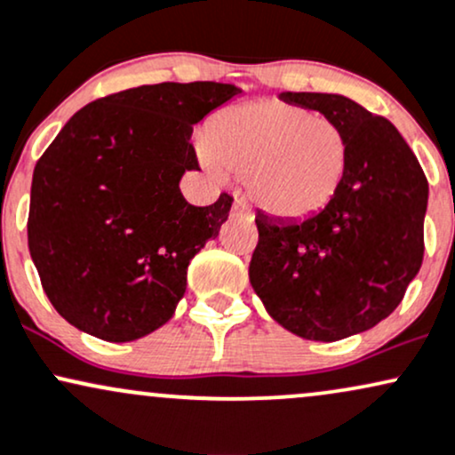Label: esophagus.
<instances>
[{
    "label": "esophagus",
    "instance_id": "34e87169",
    "mask_svg": "<svg viewBox=\"0 0 455 455\" xmlns=\"http://www.w3.org/2000/svg\"><path fill=\"white\" fill-rule=\"evenodd\" d=\"M232 215L236 219H244V221H253V212L249 211V206L243 200H236L232 206Z\"/></svg>",
    "mask_w": 455,
    "mask_h": 455
}]
</instances>
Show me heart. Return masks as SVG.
Masks as SVG:
<instances>
[{
    "instance_id": "1",
    "label": "heart",
    "mask_w": 455,
    "mask_h": 455,
    "mask_svg": "<svg viewBox=\"0 0 455 455\" xmlns=\"http://www.w3.org/2000/svg\"><path fill=\"white\" fill-rule=\"evenodd\" d=\"M200 159L215 176L247 179L249 197L266 215L300 221L328 208L339 194L349 142L334 121L266 100L221 112L208 127Z\"/></svg>"
}]
</instances>
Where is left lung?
<instances>
[{
    "mask_svg": "<svg viewBox=\"0 0 455 455\" xmlns=\"http://www.w3.org/2000/svg\"><path fill=\"white\" fill-rule=\"evenodd\" d=\"M349 142V164L328 208L300 221L258 212L249 281L276 323L307 340L364 332L394 313L424 259L428 180L386 116L336 93H293Z\"/></svg>",
    "mask_w": 455,
    "mask_h": 455,
    "instance_id": "left-lung-1",
    "label": "left lung"
}]
</instances>
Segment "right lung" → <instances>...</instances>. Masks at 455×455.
<instances>
[{"label": "right lung", "instance_id": "right-lung-1", "mask_svg": "<svg viewBox=\"0 0 455 455\" xmlns=\"http://www.w3.org/2000/svg\"><path fill=\"white\" fill-rule=\"evenodd\" d=\"M243 93L226 83H159L80 108L37 159L27 243L57 313L108 343L172 317L187 266L228 221L232 196L194 206V125Z\"/></svg>", "mask_w": 455, "mask_h": 455}]
</instances>
